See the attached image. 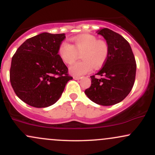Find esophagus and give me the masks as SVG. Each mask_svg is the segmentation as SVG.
I'll return each mask as SVG.
<instances>
[{
    "label": "esophagus",
    "instance_id": "1",
    "mask_svg": "<svg viewBox=\"0 0 155 155\" xmlns=\"http://www.w3.org/2000/svg\"><path fill=\"white\" fill-rule=\"evenodd\" d=\"M73 78H74V79H75V80H79V79H81V77H79V76H73Z\"/></svg>",
    "mask_w": 155,
    "mask_h": 155
}]
</instances>
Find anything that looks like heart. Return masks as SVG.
I'll list each match as a JSON object with an SVG mask.
<instances>
[{
  "instance_id": "obj_1",
  "label": "heart",
  "mask_w": 155,
  "mask_h": 155,
  "mask_svg": "<svg viewBox=\"0 0 155 155\" xmlns=\"http://www.w3.org/2000/svg\"><path fill=\"white\" fill-rule=\"evenodd\" d=\"M74 45L67 41L60 44L58 54L66 64H71L81 52L80 58L82 60L73 63L69 71L73 75L81 76L92 71V68L98 69L106 63L109 49L105 41L98 40L95 35L83 34L73 38Z\"/></svg>"
}]
</instances>
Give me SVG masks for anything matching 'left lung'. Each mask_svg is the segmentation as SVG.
<instances>
[{"mask_svg": "<svg viewBox=\"0 0 155 155\" xmlns=\"http://www.w3.org/2000/svg\"><path fill=\"white\" fill-rule=\"evenodd\" d=\"M97 34L104 37L109 49L101 70L91 76V86L84 93L92 101L102 106H111L123 101L132 90L136 79V63L127 41L116 32L104 28Z\"/></svg>", "mask_w": 155, "mask_h": 155, "instance_id": "obj_1", "label": "left lung"}]
</instances>
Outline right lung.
Here are the masks:
<instances>
[{"instance_id":"add662e5","label":"right lung","mask_w":155,"mask_h":155,"mask_svg":"<svg viewBox=\"0 0 155 155\" xmlns=\"http://www.w3.org/2000/svg\"><path fill=\"white\" fill-rule=\"evenodd\" d=\"M64 33H43L27 39L13 55L10 81L19 99L35 108L58 101L65 85L73 79L58 54Z\"/></svg>"}]
</instances>
